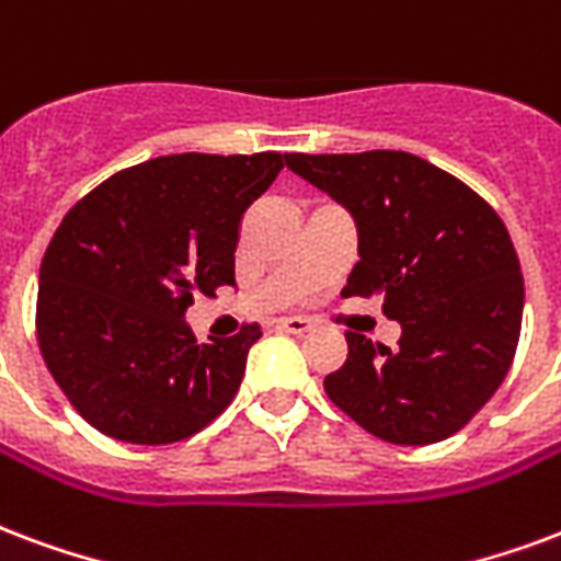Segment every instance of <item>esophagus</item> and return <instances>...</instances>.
<instances>
[{"label":"esophagus","mask_w":561,"mask_h":561,"mask_svg":"<svg viewBox=\"0 0 561 561\" xmlns=\"http://www.w3.org/2000/svg\"><path fill=\"white\" fill-rule=\"evenodd\" d=\"M276 327H279V330H285V333L302 335L312 330V321H309V318H302V314H285V318H279V321H276Z\"/></svg>","instance_id":"34e87169"}]
</instances>
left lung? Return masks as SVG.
Returning a JSON list of instances; mask_svg holds the SVG:
<instances>
[{
	"instance_id": "8db88e82",
	"label": "left lung",
	"mask_w": 561,
	"mask_h": 561,
	"mask_svg": "<svg viewBox=\"0 0 561 561\" xmlns=\"http://www.w3.org/2000/svg\"><path fill=\"white\" fill-rule=\"evenodd\" d=\"M294 175L356 222L359 261L342 297L383 294L401 323L396 351L347 333V359L323 389L368 434L398 446L451 437L512 368L520 321V261L488 202L408 151L288 153Z\"/></svg>"
}]
</instances>
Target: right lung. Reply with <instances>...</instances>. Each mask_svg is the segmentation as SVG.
Masks as SVG:
<instances>
[{"label": "right lung", "instance_id": "1", "mask_svg": "<svg viewBox=\"0 0 561 561\" xmlns=\"http://www.w3.org/2000/svg\"><path fill=\"white\" fill-rule=\"evenodd\" d=\"M288 153H172L70 207L37 276V344L89 425L136 446L193 437L231 404L259 323L198 344L186 309L234 285L238 226Z\"/></svg>", "mask_w": 561, "mask_h": 561}]
</instances>
